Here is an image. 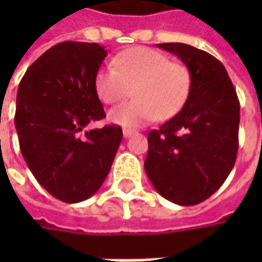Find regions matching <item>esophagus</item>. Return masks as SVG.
Instances as JSON below:
<instances>
[{"mask_svg": "<svg viewBox=\"0 0 262 262\" xmlns=\"http://www.w3.org/2000/svg\"><path fill=\"white\" fill-rule=\"evenodd\" d=\"M134 133H136V131H134V129H131V128H124V129H122V134H124V137H125V138L131 137L133 134H134Z\"/></svg>", "mask_w": 262, "mask_h": 262, "instance_id": "esophagus-1", "label": "esophagus"}]
</instances>
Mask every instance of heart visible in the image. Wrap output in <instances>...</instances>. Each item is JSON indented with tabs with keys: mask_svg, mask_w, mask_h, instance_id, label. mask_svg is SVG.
<instances>
[{
	"mask_svg": "<svg viewBox=\"0 0 262 262\" xmlns=\"http://www.w3.org/2000/svg\"><path fill=\"white\" fill-rule=\"evenodd\" d=\"M100 68L95 77L99 99L115 105L134 92V100L114 107L109 119L122 126H138L155 119H169L185 105L191 92V73L179 61L150 48H129Z\"/></svg>",
	"mask_w": 262,
	"mask_h": 262,
	"instance_id": "heart-1",
	"label": "heart"
}]
</instances>
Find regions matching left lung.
<instances>
[{
	"label": "left lung",
	"mask_w": 262,
	"mask_h": 262,
	"mask_svg": "<svg viewBox=\"0 0 262 262\" xmlns=\"http://www.w3.org/2000/svg\"><path fill=\"white\" fill-rule=\"evenodd\" d=\"M191 73L184 107L159 129L148 133L144 169L162 196L195 206L213 195L236 160L241 105L223 64L185 43H159Z\"/></svg>",
	"instance_id": "8db88e82"
}]
</instances>
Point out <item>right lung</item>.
Instances as JSON below:
<instances>
[{"label":"right lung","mask_w":262,"mask_h":262,"mask_svg":"<svg viewBox=\"0 0 262 262\" xmlns=\"http://www.w3.org/2000/svg\"><path fill=\"white\" fill-rule=\"evenodd\" d=\"M103 46L67 40L27 68L17 90L15 129L36 181L64 203H80L102 186L111 170L122 128L87 125L105 118L95 77Z\"/></svg>","instance_id":"1"}]
</instances>
